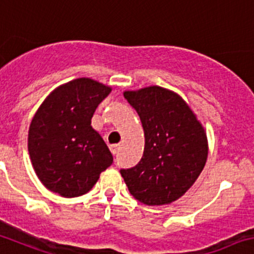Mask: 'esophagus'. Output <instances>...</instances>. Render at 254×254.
Here are the masks:
<instances>
[{"mask_svg": "<svg viewBox=\"0 0 254 254\" xmlns=\"http://www.w3.org/2000/svg\"><path fill=\"white\" fill-rule=\"evenodd\" d=\"M110 151L113 156H116L118 153V151H120V146L118 144H112V146H110Z\"/></svg>", "mask_w": 254, "mask_h": 254, "instance_id": "1", "label": "esophagus"}]
</instances>
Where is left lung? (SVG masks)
<instances>
[{
  "mask_svg": "<svg viewBox=\"0 0 254 254\" xmlns=\"http://www.w3.org/2000/svg\"><path fill=\"white\" fill-rule=\"evenodd\" d=\"M144 131V151L134 167L120 171L137 201L147 206L172 203L201 175L208 154L202 125L187 103L158 86L123 93Z\"/></svg>",
  "mask_w": 254,
  "mask_h": 254,
  "instance_id": "8db88e82",
  "label": "left lung"
}]
</instances>
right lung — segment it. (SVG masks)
<instances>
[{"label":"right lung","instance_id":"obj_1","mask_svg":"<svg viewBox=\"0 0 254 254\" xmlns=\"http://www.w3.org/2000/svg\"><path fill=\"white\" fill-rule=\"evenodd\" d=\"M111 88L91 78L59 87L43 101L28 132L32 166L46 188L62 197L84 194L113 157L91 126L96 108Z\"/></svg>","mask_w":254,"mask_h":254}]
</instances>
